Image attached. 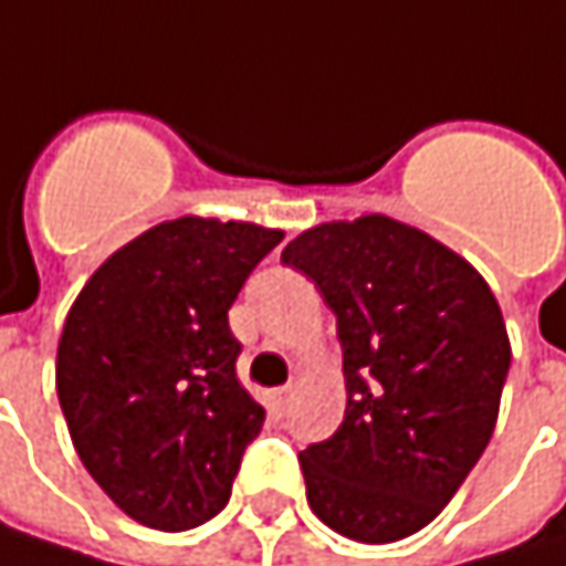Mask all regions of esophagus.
<instances>
[{"mask_svg": "<svg viewBox=\"0 0 566 566\" xmlns=\"http://www.w3.org/2000/svg\"><path fill=\"white\" fill-rule=\"evenodd\" d=\"M291 398H294V388H291V386L272 388V391H269V401H272V408H275L279 415H282L284 408L291 405Z\"/></svg>", "mask_w": 566, "mask_h": 566, "instance_id": "obj_1", "label": "esophagus"}]
</instances>
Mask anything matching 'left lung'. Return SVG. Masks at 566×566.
<instances>
[{
	"mask_svg": "<svg viewBox=\"0 0 566 566\" xmlns=\"http://www.w3.org/2000/svg\"><path fill=\"white\" fill-rule=\"evenodd\" d=\"M284 265L336 314L346 415L301 450L314 515L363 544L431 525L495 431L512 363L486 279L418 227L366 213L304 230Z\"/></svg>",
	"mask_w": 566,
	"mask_h": 566,
	"instance_id": "1",
	"label": "left lung"
}]
</instances>
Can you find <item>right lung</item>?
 <instances>
[{"mask_svg": "<svg viewBox=\"0 0 566 566\" xmlns=\"http://www.w3.org/2000/svg\"><path fill=\"white\" fill-rule=\"evenodd\" d=\"M284 239L178 217L116 249L57 343V398L86 473L138 525L187 532L227 502L265 408L239 386L230 307Z\"/></svg>", "mask_w": 566, "mask_h": 566, "instance_id": "obj_1", "label": "right lung"}]
</instances>
